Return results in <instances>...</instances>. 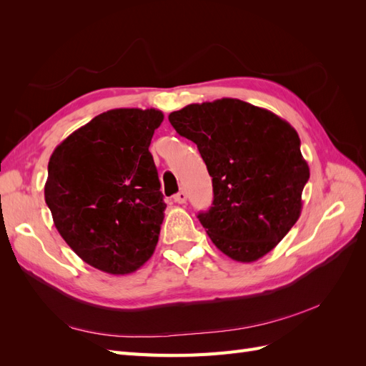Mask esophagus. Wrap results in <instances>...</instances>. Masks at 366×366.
Instances as JSON below:
<instances>
[{
	"label": "esophagus",
	"mask_w": 366,
	"mask_h": 366,
	"mask_svg": "<svg viewBox=\"0 0 366 366\" xmlns=\"http://www.w3.org/2000/svg\"><path fill=\"white\" fill-rule=\"evenodd\" d=\"M186 200H187V195H186L184 191H180L179 194L174 195V202H175V203L183 204V203H186Z\"/></svg>",
	"instance_id": "34e87169"
}]
</instances>
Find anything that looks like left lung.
<instances>
[{
  "instance_id": "1",
  "label": "left lung",
  "mask_w": 366,
  "mask_h": 366,
  "mask_svg": "<svg viewBox=\"0 0 366 366\" xmlns=\"http://www.w3.org/2000/svg\"><path fill=\"white\" fill-rule=\"evenodd\" d=\"M169 122L195 143L212 177L214 202L198 219L214 244L238 262L273 250L301 215L310 179L296 129L229 97L187 105Z\"/></svg>"
}]
</instances>
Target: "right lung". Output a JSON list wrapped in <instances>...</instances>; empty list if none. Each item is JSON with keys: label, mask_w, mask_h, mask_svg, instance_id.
Instances as JSON below:
<instances>
[{"label": "right lung", "mask_w": 366, "mask_h": 366, "mask_svg": "<svg viewBox=\"0 0 366 366\" xmlns=\"http://www.w3.org/2000/svg\"><path fill=\"white\" fill-rule=\"evenodd\" d=\"M156 108H117L96 116L54 148L44 197L73 252L94 269L128 274L157 246L166 204L151 139Z\"/></svg>", "instance_id": "1"}]
</instances>
